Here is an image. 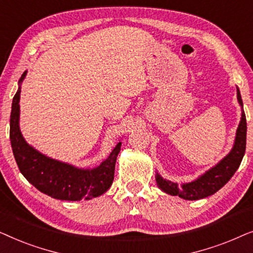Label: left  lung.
Returning <instances> with one entry per match:
<instances>
[{"instance_id":"1","label":"left lung","mask_w":253,"mask_h":253,"mask_svg":"<svg viewBox=\"0 0 253 253\" xmlns=\"http://www.w3.org/2000/svg\"><path fill=\"white\" fill-rule=\"evenodd\" d=\"M237 99L241 106H243L240 91L237 89ZM247 146V117L244 112L242 113L241 123L236 132V139L233 150L226 158L222 159L215 167L210 169L198 179L186 184L178 185L177 183L166 181L160 176H157L159 188L171 196H178L186 200H196L209 197L222 188L240 167L242 159L245 153Z\"/></svg>"}]
</instances>
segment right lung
<instances>
[{"instance_id": "right-lung-1", "label": "right lung", "mask_w": 253, "mask_h": 253, "mask_svg": "<svg viewBox=\"0 0 253 253\" xmlns=\"http://www.w3.org/2000/svg\"><path fill=\"white\" fill-rule=\"evenodd\" d=\"M24 72L19 84L25 77ZM20 86L13 96L10 115V140L18 168L27 181L39 191L61 200L92 199L105 193L112 185L121 143L106 161L94 169H78L47 158L24 140L19 130Z\"/></svg>"}]
</instances>
